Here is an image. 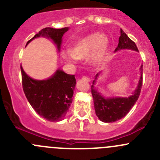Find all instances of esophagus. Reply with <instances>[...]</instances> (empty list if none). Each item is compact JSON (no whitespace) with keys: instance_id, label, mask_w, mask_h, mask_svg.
<instances>
[{"instance_id":"obj_1","label":"esophagus","mask_w":160,"mask_h":160,"mask_svg":"<svg viewBox=\"0 0 160 160\" xmlns=\"http://www.w3.org/2000/svg\"><path fill=\"white\" fill-rule=\"evenodd\" d=\"M82 79H83V80H85V81H88V82L90 81V79L88 77H87V76H83V77H82Z\"/></svg>"}]
</instances>
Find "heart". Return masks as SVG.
<instances>
[{
  "label": "heart",
  "mask_w": 160,
  "mask_h": 160,
  "mask_svg": "<svg viewBox=\"0 0 160 160\" xmlns=\"http://www.w3.org/2000/svg\"><path fill=\"white\" fill-rule=\"evenodd\" d=\"M108 46L109 42L105 35L93 33L78 40L71 51L67 50L63 53V57L69 62H73L90 56L93 63L99 64L105 59Z\"/></svg>",
  "instance_id": "heart-1"
}]
</instances>
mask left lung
Segmentation results:
<instances>
[{
    "mask_svg": "<svg viewBox=\"0 0 160 160\" xmlns=\"http://www.w3.org/2000/svg\"><path fill=\"white\" fill-rule=\"evenodd\" d=\"M120 49H132L138 51L135 43L128 38V35L121 28V35L119 37L118 45L114 51ZM141 77L138 82V87L132 96L128 98H104L99 92L94 88L98 74L95 76V79L91 86V93L93 98L95 112L98 118L104 122H114L125 117L131 110L138 100L142 86V65L141 66Z\"/></svg>",
    "mask_w": 160,
    "mask_h": 160,
    "instance_id": "obj_1",
    "label": "left lung"
}]
</instances>
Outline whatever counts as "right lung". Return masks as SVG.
<instances>
[{
    "instance_id": "1",
    "label": "right lung",
    "mask_w": 160,
    "mask_h": 160,
    "mask_svg": "<svg viewBox=\"0 0 160 160\" xmlns=\"http://www.w3.org/2000/svg\"><path fill=\"white\" fill-rule=\"evenodd\" d=\"M69 28H43L27 42L35 38L45 36L51 38L60 49L62 37ZM22 88L25 97L33 109L49 122H59L67 114L72 101L76 79L58 70L54 75L46 80H36L28 77L21 66Z\"/></svg>"
}]
</instances>
